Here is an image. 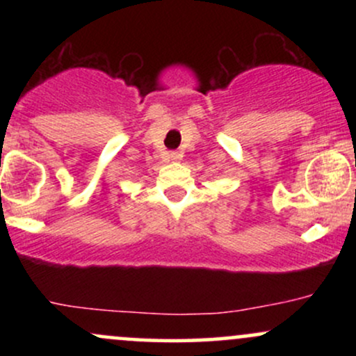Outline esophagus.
Returning <instances> with one entry per match:
<instances>
[{
	"instance_id": "esophagus-1",
	"label": "esophagus",
	"mask_w": 356,
	"mask_h": 356,
	"mask_svg": "<svg viewBox=\"0 0 356 356\" xmlns=\"http://www.w3.org/2000/svg\"><path fill=\"white\" fill-rule=\"evenodd\" d=\"M167 157H169V161H179V159H181V154H179V152H169Z\"/></svg>"
}]
</instances>
